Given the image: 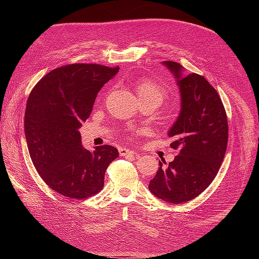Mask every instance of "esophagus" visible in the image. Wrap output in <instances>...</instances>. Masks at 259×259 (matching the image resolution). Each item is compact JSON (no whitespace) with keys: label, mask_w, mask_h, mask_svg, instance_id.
Returning a JSON list of instances; mask_svg holds the SVG:
<instances>
[{"label":"esophagus","mask_w":259,"mask_h":259,"mask_svg":"<svg viewBox=\"0 0 259 259\" xmlns=\"http://www.w3.org/2000/svg\"><path fill=\"white\" fill-rule=\"evenodd\" d=\"M119 153L122 156H135V155H137V153L135 151H133V150H131V149H127V148H123V147L119 148Z\"/></svg>","instance_id":"34e87169"}]
</instances>
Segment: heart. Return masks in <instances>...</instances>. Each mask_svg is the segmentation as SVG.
Instances as JSON below:
<instances>
[{"instance_id":"heart-1","label":"heart","mask_w":259,"mask_h":259,"mask_svg":"<svg viewBox=\"0 0 259 259\" xmlns=\"http://www.w3.org/2000/svg\"><path fill=\"white\" fill-rule=\"evenodd\" d=\"M139 100H150L160 106L166 97V92L163 86L153 80L140 81L136 88Z\"/></svg>"}]
</instances>
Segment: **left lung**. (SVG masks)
<instances>
[{
	"instance_id": "1",
	"label": "left lung",
	"mask_w": 259,
	"mask_h": 259,
	"mask_svg": "<svg viewBox=\"0 0 259 259\" xmlns=\"http://www.w3.org/2000/svg\"><path fill=\"white\" fill-rule=\"evenodd\" d=\"M180 94V110L167 132L178 155L159 169L149 190L163 201L180 204L197 198L217 175L228 143V121L222 99L204 76L186 73L175 61H163Z\"/></svg>"
}]
</instances>
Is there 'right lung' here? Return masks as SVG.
Listing matches in <instances>:
<instances>
[{
    "label": "right lung",
    "mask_w": 259,
    "mask_h": 259,
    "mask_svg": "<svg viewBox=\"0 0 259 259\" xmlns=\"http://www.w3.org/2000/svg\"><path fill=\"white\" fill-rule=\"evenodd\" d=\"M119 69L95 64L60 67L30 93L25 113L30 158L44 182L64 197L85 199L98 193L107 167L119 156L109 145L88 150L79 131L98 92Z\"/></svg>",
    "instance_id": "obj_1"
}]
</instances>
